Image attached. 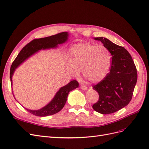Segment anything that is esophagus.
<instances>
[{"label": "esophagus", "instance_id": "34e87169", "mask_svg": "<svg viewBox=\"0 0 149 149\" xmlns=\"http://www.w3.org/2000/svg\"><path fill=\"white\" fill-rule=\"evenodd\" d=\"M80 88H81V89H83V90H87L88 89V87L86 86V85H84V84H81L80 86Z\"/></svg>", "mask_w": 149, "mask_h": 149}]
</instances>
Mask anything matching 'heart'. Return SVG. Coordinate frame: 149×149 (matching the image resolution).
Returning a JSON list of instances; mask_svg holds the SVG:
<instances>
[{"label": "heart", "mask_w": 149, "mask_h": 149, "mask_svg": "<svg viewBox=\"0 0 149 149\" xmlns=\"http://www.w3.org/2000/svg\"><path fill=\"white\" fill-rule=\"evenodd\" d=\"M68 58L69 62L66 65L68 73L76 77L81 71L83 77L93 83L104 79L111 67V53L102 45H96L91 43L74 45L69 49Z\"/></svg>", "instance_id": "obj_1"}]
</instances>
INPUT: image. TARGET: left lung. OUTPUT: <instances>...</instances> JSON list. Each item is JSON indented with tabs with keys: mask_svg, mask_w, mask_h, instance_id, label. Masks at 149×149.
<instances>
[{
	"mask_svg": "<svg viewBox=\"0 0 149 149\" xmlns=\"http://www.w3.org/2000/svg\"><path fill=\"white\" fill-rule=\"evenodd\" d=\"M94 39L101 41L109 49L112 63L106 77L93 86L100 97L93 108L102 114H112L123 109L131 101L137 80V69L132 56L124 47L106 38Z\"/></svg>",
	"mask_w": 149,
	"mask_h": 149,
	"instance_id": "1",
	"label": "left lung"
}]
</instances>
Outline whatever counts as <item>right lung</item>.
<instances>
[{"label": "right lung", "instance_id": "right-lung-1", "mask_svg": "<svg viewBox=\"0 0 149 149\" xmlns=\"http://www.w3.org/2000/svg\"><path fill=\"white\" fill-rule=\"evenodd\" d=\"M69 34L66 31L58 33L55 35L45 38L35 39L26 45L17 55L15 60L12 63L10 71V78L11 84L12 85V76L15 70L29 58L32 56L41 49H47L58 48L59 45L63 44L68 39ZM79 86V83L76 80H73L65 86L61 87L56 93L53 100L47 105L38 110H31L26 109L31 114L40 117H45L55 114L60 111L67 100L69 93ZM14 97V95H13ZM15 98V97H14Z\"/></svg>", "mask_w": 149, "mask_h": 149}]
</instances>
